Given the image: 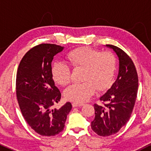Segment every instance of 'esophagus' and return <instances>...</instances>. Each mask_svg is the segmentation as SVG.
Here are the masks:
<instances>
[{
	"mask_svg": "<svg viewBox=\"0 0 151 151\" xmlns=\"http://www.w3.org/2000/svg\"><path fill=\"white\" fill-rule=\"evenodd\" d=\"M82 106H84V104L82 103H77V102H73V103H72V106L73 107Z\"/></svg>",
	"mask_w": 151,
	"mask_h": 151,
	"instance_id": "esophagus-1",
	"label": "esophagus"
}]
</instances>
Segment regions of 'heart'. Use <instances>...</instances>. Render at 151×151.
Masks as SVG:
<instances>
[{
    "label": "heart",
    "mask_w": 151,
    "mask_h": 151,
    "mask_svg": "<svg viewBox=\"0 0 151 151\" xmlns=\"http://www.w3.org/2000/svg\"><path fill=\"white\" fill-rule=\"evenodd\" d=\"M70 65L74 70L82 69L83 82L74 84L66 88L64 95L67 99L74 102H83L99 91L109 89L112 84L116 70V59L110 52L84 47L72 50L67 55ZM53 80L65 86L71 80V69L65 62H55L52 66Z\"/></svg>",
    "instance_id": "heart-1"
}]
</instances>
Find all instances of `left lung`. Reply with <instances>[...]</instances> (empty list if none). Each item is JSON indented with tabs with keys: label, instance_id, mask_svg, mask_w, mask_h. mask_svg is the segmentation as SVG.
Here are the masks:
<instances>
[{
	"label": "left lung",
	"instance_id": "left-lung-1",
	"mask_svg": "<svg viewBox=\"0 0 151 151\" xmlns=\"http://www.w3.org/2000/svg\"><path fill=\"white\" fill-rule=\"evenodd\" d=\"M117 55L119 70L116 80L100 97L103 104L93 105L95 118L91 129L101 136L116 133L129 120L137 97L138 77L136 67L124 50L112 45H106Z\"/></svg>",
	"mask_w": 151,
	"mask_h": 151
}]
</instances>
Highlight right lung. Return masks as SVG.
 <instances>
[{"label":"right lung","instance_id":"1","mask_svg":"<svg viewBox=\"0 0 151 151\" xmlns=\"http://www.w3.org/2000/svg\"><path fill=\"white\" fill-rule=\"evenodd\" d=\"M64 47L40 44L30 49L19 64L16 96L24 119L38 134L53 136L63 131L72 109L70 102L60 109L53 105L61 99L51 74L52 62Z\"/></svg>","mask_w":151,"mask_h":151}]
</instances>
